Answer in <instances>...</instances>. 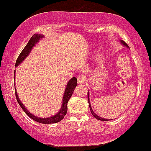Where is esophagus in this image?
<instances>
[{"mask_svg": "<svg viewBox=\"0 0 151 151\" xmlns=\"http://www.w3.org/2000/svg\"><path fill=\"white\" fill-rule=\"evenodd\" d=\"M86 81V78L85 76L83 75H80L77 77V82L80 84H83V83H85Z\"/></svg>", "mask_w": 151, "mask_h": 151, "instance_id": "esophagus-1", "label": "esophagus"}]
</instances>
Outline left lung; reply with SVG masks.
Returning <instances> with one entry per match:
<instances>
[{
	"label": "left lung",
	"instance_id": "obj_1",
	"mask_svg": "<svg viewBox=\"0 0 151 151\" xmlns=\"http://www.w3.org/2000/svg\"><path fill=\"white\" fill-rule=\"evenodd\" d=\"M120 42H121V43H122V45H124V46H127V47H128V45H127V43H125V42L124 41V40H120ZM88 103H89V108H90L91 112V114H92V115H93V116H94V117L96 118V119H99V120H101V121H108V119H104V118H102V117H101V116H98L97 114H95V113L93 112V110H92L91 106L90 100H89V91H88Z\"/></svg>",
	"mask_w": 151,
	"mask_h": 151
}]
</instances>
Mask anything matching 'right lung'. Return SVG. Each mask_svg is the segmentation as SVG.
Instances as JSON below:
<instances>
[{
  "label": "right lung",
  "instance_id": "add662e5",
  "mask_svg": "<svg viewBox=\"0 0 151 151\" xmlns=\"http://www.w3.org/2000/svg\"><path fill=\"white\" fill-rule=\"evenodd\" d=\"M43 37V35H38V34H35V35H32V37H31L30 40H29L28 43L26 44V46H25L24 49H23L21 52H20V55L17 58V60H16L15 66H17L18 65H20L22 62L25 60V58H26V57L29 55V53L32 51V48L35 46L37 42H39V40L40 39H42ZM14 78H15V71L14 72ZM77 78L76 77H72L69 81L67 83L66 86H65V91H64L63 97V102H62V106H61V108L60 109L59 112L57 113L56 114L54 115V116H51V117L48 118H40L37 117V116H35L32 114H31L29 111L26 108V107L24 106L23 103L21 102V101L19 99L18 96H17V91H16L15 89V96L16 99H17V101L18 102L19 105L21 107L22 109L23 110L26 114L31 118V119H34L35 121L37 122H40V123L43 124H52V123H57L58 122H60L64 118V116L66 115L67 110H68V107H67V105H68V102L69 100V99L71 98V95H72L73 92H74V88L77 86Z\"/></svg>",
  "mask_w": 151,
  "mask_h": 151
}]
</instances>
